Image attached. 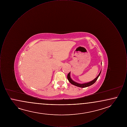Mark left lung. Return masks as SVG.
<instances>
[{
  "label": "left lung",
  "mask_w": 127,
  "mask_h": 127,
  "mask_svg": "<svg viewBox=\"0 0 127 127\" xmlns=\"http://www.w3.org/2000/svg\"><path fill=\"white\" fill-rule=\"evenodd\" d=\"M101 71L100 72V73L98 74V75L94 80H93L92 81H91L90 82L86 83H84V84H79V83H77V82H75V81H74L73 80H72V79H71V78L70 77V72L68 74V75L67 76V78L68 81H69V82L71 84L74 85H75L76 86L80 87V88H86V87H89V86H90L91 85L93 84L96 81L97 79H98V77L99 76V75H100V74L101 73Z\"/></svg>",
  "instance_id": "left-lung-1"
}]
</instances>
